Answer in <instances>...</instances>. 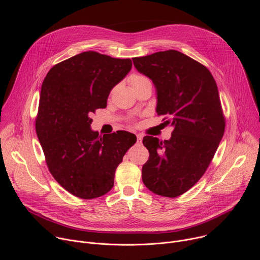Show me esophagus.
<instances>
[{"label": "esophagus", "instance_id": "obj_1", "mask_svg": "<svg viewBox=\"0 0 260 260\" xmlns=\"http://www.w3.org/2000/svg\"><path fill=\"white\" fill-rule=\"evenodd\" d=\"M137 140H138V143L141 144V143H142V140H143V135H141V134L137 135Z\"/></svg>", "mask_w": 260, "mask_h": 260}]
</instances>
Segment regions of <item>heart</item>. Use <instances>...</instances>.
<instances>
[{"label":"heart","instance_id":"1","mask_svg":"<svg viewBox=\"0 0 260 260\" xmlns=\"http://www.w3.org/2000/svg\"><path fill=\"white\" fill-rule=\"evenodd\" d=\"M129 81H131L132 86L134 87V89L138 86H141V85L145 84V83H151L149 79H148L145 76H143V75H140V74H134V75L131 76Z\"/></svg>","mask_w":260,"mask_h":260}]
</instances>
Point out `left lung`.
<instances>
[{
    "label": "left lung",
    "mask_w": 260,
    "mask_h": 260,
    "mask_svg": "<svg viewBox=\"0 0 260 260\" xmlns=\"http://www.w3.org/2000/svg\"><path fill=\"white\" fill-rule=\"evenodd\" d=\"M139 73L156 89V113L174 127L170 140L146 136L149 158L142 168L145 186L176 198L202 178L223 137L225 120L210 71L177 50L133 58Z\"/></svg>",
    "instance_id": "obj_1"
}]
</instances>
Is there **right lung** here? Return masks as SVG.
<instances>
[{"mask_svg": "<svg viewBox=\"0 0 260 260\" xmlns=\"http://www.w3.org/2000/svg\"><path fill=\"white\" fill-rule=\"evenodd\" d=\"M132 66L129 58L86 51L52 67L42 83L37 136L51 175L77 198L109 192L118 165L137 141L125 131L100 137L90 127L92 113L107 107L110 91Z\"/></svg>", "mask_w": 260, "mask_h": 260, "instance_id": "1", "label": "right lung"}]
</instances>
